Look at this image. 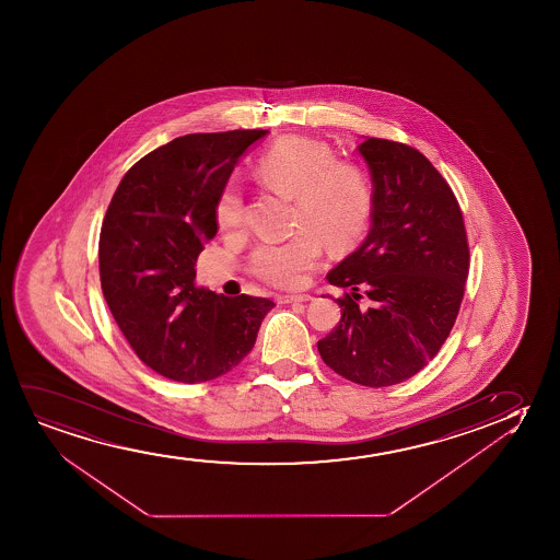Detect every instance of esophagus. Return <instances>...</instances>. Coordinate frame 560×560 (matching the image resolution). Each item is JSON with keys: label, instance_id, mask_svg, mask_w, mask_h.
I'll list each match as a JSON object with an SVG mask.
<instances>
[{"label": "esophagus", "instance_id": "obj_1", "mask_svg": "<svg viewBox=\"0 0 560 560\" xmlns=\"http://www.w3.org/2000/svg\"><path fill=\"white\" fill-rule=\"evenodd\" d=\"M279 300H281L283 304H294V302H307V300H312V294H283V296H279Z\"/></svg>", "mask_w": 560, "mask_h": 560}]
</instances>
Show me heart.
Listing matches in <instances>:
<instances>
[{
	"label": "heart",
	"instance_id": "b5f03b06",
	"mask_svg": "<svg viewBox=\"0 0 560 560\" xmlns=\"http://www.w3.org/2000/svg\"><path fill=\"white\" fill-rule=\"evenodd\" d=\"M256 176L271 191L294 199V228L300 230L284 243H260L250 254L254 276L268 283L302 287L319 264L323 243L340 253L368 228L373 189L365 172L352 162L335 161L322 141L279 139L256 164ZM215 220L223 231L245 225V200L237 185L223 189Z\"/></svg>",
	"mask_w": 560,
	"mask_h": 560
}]
</instances>
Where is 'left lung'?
Returning a JSON list of instances; mask_svg holds the SVG:
<instances>
[{
  "mask_svg": "<svg viewBox=\"0 0 560 560\" xmlns=\"http://www.w3.org/2000/svg\"><path fill=\"white\" fill-rule=\"evenodd\" d=\"M358 151L373 179L371 231L327 276L346 292L317 350L338 375L383 388L417 375L450 337L470 250L459 202L424 154L378 138Z\"/></svg>",
  "mask_w": 560,
  "mask_h": 560,
  "instance_id": "obj_1",
  "label": "left lung"
}]
</instances>
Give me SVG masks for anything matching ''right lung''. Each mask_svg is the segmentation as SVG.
<instances>
[{"label":"right lung","instance_id":"right-lung-1","mask_svg":"<svg viewBox=\"0 0 560 560\" xmlns=\"http://www.w3.org/2000/svg\"><path fill=\"white\" fill-rule=\"evenodd\" d=\"M268 130L189 133L136 162L101 225V289L139 360L177 383L237 368L271 300L223 296L195 283L215 205L238 156Z\"/></svg>","mask_w":560,"mask_h":560}]
</instances>
